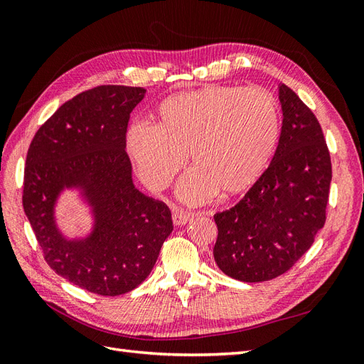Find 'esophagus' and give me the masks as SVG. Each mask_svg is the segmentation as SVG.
<instances>
[{
  "label": "esophagus",
  "mask_w": 364,
  "mask_h": 364,
  "mask_svg": "<svg viewBox=\"0 0 364 364\" xmlns=\"http://www.w3.org/2000/svg\"><path fill=\"white\" fill-rule=\"evenodd\" d=\"M190 220H191V214L185 213L183 209H181V208L173 209V223H174V226H182L185 223H188Z\"/></svg>",
  "instance_id": "1"
}]
</instances>
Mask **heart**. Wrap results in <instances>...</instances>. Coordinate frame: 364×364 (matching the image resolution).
<instances>
[{
    "label": "heart",
    "mask_w": 364,
    "mask_h": 364,
    "mask_svg": "<svg viewBox=\"0 0 364 364\" xmlns=\"http://www.w3.org/2000/svg\"><path fill=\"white\" fill-rule=\"evenodd\" d=\"M279 107L262 87L211 85L164 100L156 126L134 124L126 146L150 188L167 186L190 155L194 170L179 197L200 205L220 191L234 196L258 181L279 138Z\"/></svg>",
    "instance_id": "heart-1"
}]
</instances>
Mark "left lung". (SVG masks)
Segmentation results:
<instances>
[{
  "label": "left lung",
  "mask_w": 364,
  "mask_h": 364,
  "mask_svg": "<svg viewBox=\"0 0 364 364\" xmlns=\"http://www.w3.org/2000/svg\"><path fill=\"white\" fill-rule=\"evenodd\" d=\"M278 94L284 118L270 165L235 206L214 215V259L243 282L290 270L326 220L333 171L322 127L287 85Z\"/></svg>",
  "instance_id": "1"
}]
</instances>
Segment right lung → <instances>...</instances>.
<instances>
[{"label":"right lung","instance_id":"1","mask_svg":"<svg viewBox=\"0 0 364 364\" xmlns=\"http://www.w3.org/2000/svg\"><path fill=\"white\" fill-rule=\"evenodd\" d=\"M144 87L103 85L63 103L33 138L24 170L23 205L48 266L83 290L129 293L144 281L173 230L168 206L138 191L126 153L130 112ZM79 189L93 229L67 239L55 205Z\"/></svg>","mask_w":364,"mask_h":364}]
</instances>
